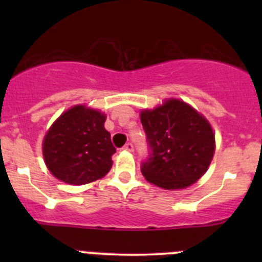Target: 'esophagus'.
Segmentation results:
<instances>
[{"label": "esophagus", "mask_w": 262, "mask_h": 262, "mask_svg": "<svg viewBox=\"0 0 262 262\" xmlns=\"http://www.w3.org/2000/svg\"><path fill=\"white\" fill-rule=\"evenodd\" d=\"M123 149H124V151L133 152L134 151V144H133V143H127V144L123 147Z\"/></svg>", "instance_id": "obj_1"}]
</instances>
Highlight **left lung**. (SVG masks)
<instances>
[{
    "mask_svg": "<svg viewBox=\"0 0 262 262\" xmlns=\"http://www.w3.org/2000/svg\"><path fill=\"white\" fill-rule=\"evenodd\" d=\"M148 144L142 163L145 180L174 190L190 186L209 168L215 151L210 123L191 106L168 99L163 106L140 114Z\"/></svg>",
    "mask_w": 262,
    "mask_h": 262,
    "instance_id": "8db88e82",
    "label": "left lung"
}]
</instances>
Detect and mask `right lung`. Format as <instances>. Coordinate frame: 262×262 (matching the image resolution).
<instances>
[{
    "label": "right lung",
    "instance_id": "right-lung-1",
    "mask_svg": "<svg viewBox=\"0 0 262 262\" xmlns=\"http://www.w3.org/2000/svg\"><path fill=\"white\" fill-rule=\"evenodd\" d=\"M106 117L85 106L69 108L51 126L43 142V156L60 181L84 185L110 170L115 148L103 123Z\"/></svg>",
    "mask_w": 262,
    "mask_h": 262
}]
</instances>
